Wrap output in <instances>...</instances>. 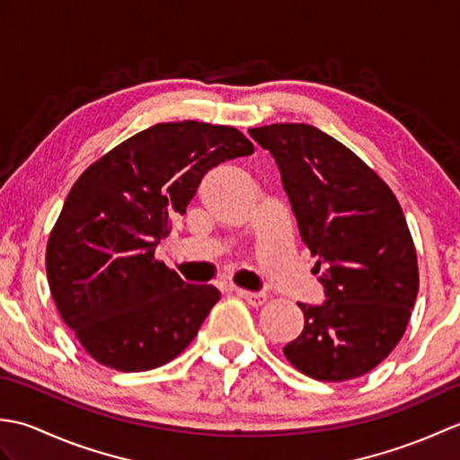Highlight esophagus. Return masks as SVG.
I'll return each instance as SVG.
<instances>
[{
	"mask_svg": "<svg viewBox=\"0 0 460 460\" xmlns=\"http://www.w3.org/2000/svg\"><path fill=\"white\" fill-rule=\"evenodd\" d=\"M233 290H235L237 296L247 300L251 306H261L262 302L267 300V295H262V292H251V290H243V288H233Z\"/></svg>",
	"mask_w": 460,
	"mask_h": 460,
	"instance_id": "34e87169",
	"label": "esophagus"
}]
</instances>
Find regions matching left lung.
Segmentation results:
<instances>
[{
  "label": "left lung",
  "mask_w": 460,
  "mask_h": 460,
  "mask_svg": "<svg viewBox=\"0 0 460 460\" xmlns=\"http://www.w3.org/2000/svg\"><path fill=\"white\" fill-rule=\"evenodd\" d=\"M249 134L279 165L326 296L316 306L298 302L305 330L282 351L318 381L364 376L402 340L419 290L402 205L374 170L316 126L270 124Z\"/></svg>",
  "instance_id": "left-lung-1"
}]
</instances>
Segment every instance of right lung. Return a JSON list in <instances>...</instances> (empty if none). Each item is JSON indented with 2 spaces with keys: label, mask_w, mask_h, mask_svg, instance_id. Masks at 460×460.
<instances>
[{
  "label": "right lung",
  "mask_w": 460,
  "mask_h": 460,
  "mask_svg": "<svg viewBox=\"0 0 460 460\" xmlns=\"http://www.w3.org/2000/svg\"><path fill=\"white\" fill-rule=\"evenodd\" d=\"M252 150L233 126L164 122L76 180L47 243V280L58 314L99 364L148 371L198 334L221 292L188 285L154 252L203 175Z\"/></svg>",
  "instance_id": "obj_1"
}]
</instances>
